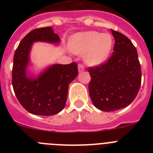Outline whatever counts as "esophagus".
Returning <instances> with one entry per match:
<instances>
[{"label":"esophagus","instance_id":"1","mask_svg":"<svg viewBox=\"0 0 153 153\" xmlns=\"http://www.w3.org/2000/svg\"><path fill=\"white\" fill-rule=\"evenodd\" d=\"M84 70H85V68H84V67H83V65H82V64L78 65V71H79V73L83 72V71H84Z\"/></svg>","mask_w":153,"mask_h":153}]
</instances>
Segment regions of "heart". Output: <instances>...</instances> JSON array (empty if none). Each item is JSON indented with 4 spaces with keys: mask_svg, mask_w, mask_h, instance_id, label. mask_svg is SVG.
Wrapping results in <instances>:
<instances>
[{
    "mask_svg": "<svg viewBox=\"0 0 153 153\" xmlns=\"http://www.w3.org/2000/svg\"><path fill=\"white\" fill-rule=\"evenodd\" d=\"M113 45L111 34L97 31L76 33L70 41V50L76 54H84V62L91 67H97L105 63Z\"/></svg>",
    "mask_w": 153,
    "mask_h": 153,
    "instance_id": "1",
    "label": "heart"
}]
</instances>
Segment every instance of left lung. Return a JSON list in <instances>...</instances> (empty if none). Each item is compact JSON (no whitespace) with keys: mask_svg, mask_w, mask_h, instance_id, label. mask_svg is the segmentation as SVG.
<instances>
[{"mask_svg":"<svg viewBox=\"0 0 153 153\" xmlns=\"http://www.w3.org/2000/svg\"><path fill=\"white\" fill-rule=\"evenodd\" d=\"M115 39L112 56L100 67L90 68L89 93L100 110L113 112L134 100L141 85V67L137 51L128 37L111 30Z\"/></svg>","mask_w":153,"mask_h":153,"instance_id":"1","label":"left lung"}]
</instances>
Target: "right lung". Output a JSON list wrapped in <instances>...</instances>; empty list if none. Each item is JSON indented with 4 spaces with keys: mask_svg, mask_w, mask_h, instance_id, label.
I'll list each match as a JSON object with an SVG mask.
<instances>
[{
    "mask_svg": "<svg viewBox=\"0 0 153 153\" xmlns=\"http://www.w3.org/2000/svg\"><path fill=\"white\" fill-rule=\"evenodd\" d=\"M36 42L59 45L60 39L51 27L33 30L24 36L13 56L12 85L18 101L29 113L53 116L65 107L69 84L78 75L77 64L55 63L34 71L30 52Z\"/></svg>",
    "mask_w": 153,
    "mask_h": 153,
    "instance_id": "right-lung-1",
    "label": "right lung"
}]
</instances>
